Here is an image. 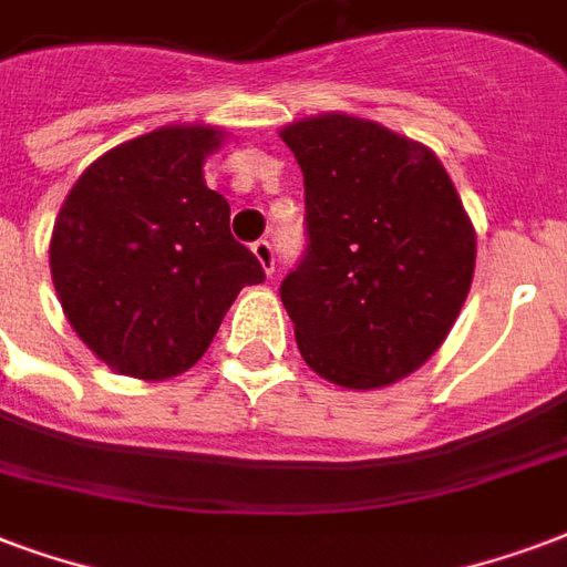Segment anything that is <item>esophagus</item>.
Returning <instances> with one entry per match:
<instances>
[{"label": "esophagus", "mask_w": 567, "mask_h": 567, "mask_svg": "<svg viewBox=\"0 0 567 567\" xmlns=\"http://www.w3.org/2000/svg\"><path fill=\"white\" fill-rule=\"evenodd\" d=\"M250 250H254V257L259 259L262 271H266V275H271V271H275V250H271V245H268L266 238L254 241V245H250Z\"/></svg>", "instance_id": "esophagus-1"}]
</instances>
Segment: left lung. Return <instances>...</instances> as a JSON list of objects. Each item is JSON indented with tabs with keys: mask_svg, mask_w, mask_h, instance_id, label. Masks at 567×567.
I'll return each mask as SVG.
<instances>
[{
	"mask_svg": "<svg viewBox=\"0 0 567 567\" xmlns=\"http://www.w3.org/2000/svg\"><path fill=\"white\" fill-rule=\"evenodd\" d=\"M305 173L308 257L280 284L308 368L340 389L410 377L445 343L475 275V227L424 143L373 118L280 127Z\"/></svg>",
	"mask_w": 567,
	"mask_h": 567,
	"instance_id": "1",
	"label": "left lung"
}]
</instances>
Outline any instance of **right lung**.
Returning <instances> with one entry per match:
<instances>
[{
	"label": "right lung",
	"instance_id": "right-lung-1",
	"mask_svg": "<svg viewBox=\"0 0 567 567\" xmlns=\"http://www.w3.org/2000/svg\"><path fill=\"white\" fill-rule=\"evenodd\" d=\"M224 127L164 125L110 148L68 190L50 275L71 329L106 368L161 382L194 368L262 266L203 178Z\"/></svg>",
	"mask_w": 567,
	"mask_h": 567
}]
</instances>
